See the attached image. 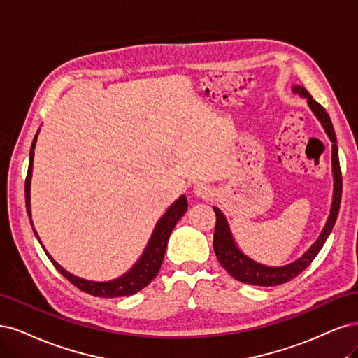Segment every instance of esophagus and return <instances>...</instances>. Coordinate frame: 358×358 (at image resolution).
Here are the masks:
<instances>
[{"instance_id": "1", "label": "esophagus", "mask_w": 358, "mask_h": 358, "mask_svg": "<svg viewBox=\"0 0 358 358\" xmlns=\"http://www.w3.org/2000/svg\"><path fill=\"white\" fill-rule=\"evenodd\" d=\"M194 193L198 194V196H201V198H203V199H210L211 196L214 194L213 189L210 186H206V184H202V182L196 184V186H194Z\"/></svg>"}]
</instances>
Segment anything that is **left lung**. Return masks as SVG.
<instances>
[{
    "label": "left lung",
    "mask_w": 358,
    "mask_h": 358,
    "mask_svg": "<svg viewBox=\"0 0 358 358\" xmlns=\"http://www.w3.org/2000/svg\"><path fill=\"white\" fill-rule=\"evenodd\" d=\"M293 92L308 99L310 110L314 111L317 119L321 122L322 128L326 129L330 141L333 143L331 165H333V176H334V192H333L331 210H330L329 220H327L324 229H322L320 238L314 242V245L310 247L301 259L290 263V264H287V266L269 268V266H264V264H260L255 260L248 259L245 255H242L239 248L235 245V241L232 238V234H230L226 217L223 215V213L220 210L217 208V206H214V213L217 217L215 230H214V242H213L215 256L230 276H234L235 280H238L241 282L251 284V285H260V287L280 285V284H285L288 281H292L299 273H302L317 257L322 245H324V242L327 241L331 229L334 226V222H336L339 208H341L342 174H341V166H339L336 135H334L331 120L329 117L326 108L320 106V103L309 95V92L305 87L294 86Z\"/></svg>",
    "instance_id": "1"
}]
</instances>
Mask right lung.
<instances>
[{"mask_svg": "<svg viewBox=\"0 0 358 358\" xmlns=\"http://www.w3.org/2000/svg\"><path fill=\"white\" fill-rule=\"evenodd\" d=\"M36 141H37V135L34 136V141H32V145H31L29 166H28L27 180H25V199H27V211H28L29 217H31L29 187H31V172H32L34 147H36ZM186 210H187V199H186V196L182 194L178 201H176V203H172L169 206L168 211L164 214V217L157 222V224L153 230V235H152V238H150L148 245L145 247L141 259L134 264V268L128 273H124L123 276H120V278L114 280V281L94 282V281L82 280V278H78V276H74L70 272L64 271L59 266V264H57L48 255V252H45V255H48V257L53 263V266L57 271H59L73 285H76L78 290H82V292H85L87 294H92V296H98V297L131 296V294H135L140 290H143V288L152 282L155 276L157 275L160 266H162L169 235L172 232V229H174L176 224L178 223L180 218L184 215V213H186ZM34 234H36V230H34ZM36 236L38 239L37 234H36ZM40 244H41V242H40Z\"/></svg>", "mask_w": 358, "mask_h": 358, "instance_id": "obj_1", "label": "right lung"}]
</instances>
